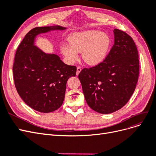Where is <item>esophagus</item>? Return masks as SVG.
<instances>
[{
	"instance_id": "34e87169",
	"label": "esophagus",
	"mask_w": 156,
	"mask_h": 156,
	"mask_svg": "<svg viewBox=\"0 0 156 156\" xmlns=\"http://www.w3.org/2000/svg\"><path fill=\"white\" fill-rule=\"evenodd\" d=\"M81 67H79V66H78V67L77 68V72H76V75H78L79 74L80 72H81Z\"/></svg>"
}]
</instances>
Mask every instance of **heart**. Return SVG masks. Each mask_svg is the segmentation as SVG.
I'll list each match as a JSON object with an SVG mask.
<instances>
[{"mask_svg": "<svg viewBox=\"0 0 156 156\" xmlns=\"http://www.w3.org/2000/svg\"><path fill=\"white\" fill-rule=\"evenodd\" d=\"M69 42L61 46V51L69 62H75L78 58V52H82L84 62L88 65L96 66L106 58L111 41L105 32L88 30L71 34Z\"/></svg>", "mask_w": 156, "mask_h": 156, "instance_id": "1", "label": "heart"}]
</instances>
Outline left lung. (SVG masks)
Listing matches in <instances>:
<instances>
[{
    "label": "left lung",
    "instance_id": "1",
    "mask_svg": "<svg viewBox=\"0 0 156 156\" xmlns=\"http://www.w3.org/2000/svg\"><path fill=\"white\" fill-rule=\"evenodd\" d=\"M115 43L102 62L83 68L78 77L86 101L92 109L109 114L123 107L138 81V51L132 37L115 29Z\"/></svg>",
    "mask_w": 156,
    "mask_h": 156
}]
</instances>
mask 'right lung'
I'll list each match as a JSON object with an SVG mask.
<instances>
[{
	"instance_id": "right-lung-1",
	"label": "right lung",
	"mask_w": 156,
	"mask_h": 156,
	"mask_svg": "<svg viewBox=\"0 0 156 156\" xmlns=\"http://www.w3.org/2000/svg\"><path fill=\"white\" fill-rule=\"evenodd\" d=\"M60 26L36 27L30 30L16 51L13 75L19 95L27 105L40 112L57 110L62 105L66 83L75 76L77 68L64 64L55 54H46L34 45L36 36Z\"/></svg>"
}]
</instances>
